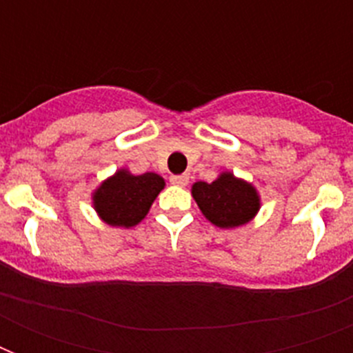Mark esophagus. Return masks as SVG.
Here are the masks:
<instances>
[{"label":"esophagus","instance_id":"obj_1","mask_svg":"<svg viewBox=\"0 0 353 353\" xmlns=\"http://www.w3.org/2000/svg\"><path fill=\"white\" fill-rule=\"evenodd\" d=\"M170 183H172V185H176V187H187L188 176H187V174H181V176H172Z\"/></svg>","mask_w":353,"mask_h":353}]
</instances>
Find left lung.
<instances>
[{"instance_id": "left-lung-1", "label": "left lung", "mask_w": 353, "mask_h": 353, "mask_svg": "<svg viewBox=\"0 0 353 353\" xmlns=\"http://www.w3.org/2000/svg\"><path fill=\"white\" fill-rule=\"evenodd\" d=\"M190 192L201 214L220 229L245 225L262 207L256 187L229 170L221 172L212 183H194Z\"/></svg>"}]
</instances>
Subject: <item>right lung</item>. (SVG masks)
Returning a JSON list of instances; mask_svg holds the SVG:
<instances>
[{
    "instance_id": "add662e5",
    "label": "right lung",
    "mask_w": 353,
    "mask_h": 353,
    "mask_svg": "<svg viewBox=\"0 0 353 353\" xmlns=\"http://www.w3.org/2000/svg\"><path fill=\"white\" fill-rule=\"evenodd\" d=\"M165 185L155 172L135 176L128 168H119L91 192V203L104 223L132 229L146 218Z\"/></svg>"
}]
</instances>
